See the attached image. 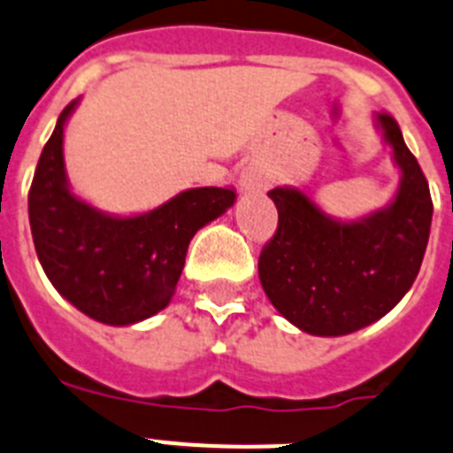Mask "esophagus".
<instances>
[{"label":"esophagus","mask_w":453,"mask_h":453,"mask_svg":"<svg viewBox=\"0 0 453 453\" xmlns=\"http://www.w3.org/2000/svg\"><path fill=\"white\" fill-rule=\"evenodd\" d=\"M243 184H246V187H259V180L255 178V175H246V178H243Z\"/></svg>","instance_id":"esophagus-1"}]
</instances>
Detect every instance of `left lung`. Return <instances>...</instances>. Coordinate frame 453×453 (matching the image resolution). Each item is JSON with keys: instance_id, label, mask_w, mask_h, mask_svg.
<instances>
[{"instance_id": "obj_1", "label": "left lung", "mask_w": 453, "mask_h": 453, "mask_svg": "<svg viewBox=\"0 0 453 453\" xmlns=\"http://www.w3.org/2000/svg\"><path fill=\"white\" fill-rule=\"evenodd\" d=\"M399 164L388 210L356 223L330 221L296 188H271L278 227L257 271L273 308L310 335H346L390 312L415 282L431 232L434 200L392 113H379Z\"/></svg>"}]
</instances>
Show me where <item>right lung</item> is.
Wrapping results in <instances>:
<instances>
[{
	"mask_svg": "<svg viewBox=\"0 0 453 453\" xmlns=\"http://www.w3.org/2000/svg\"><path fill=\"white\" fill-rule=\"evenodd\" d=\"M63 109L29 188V223L50 282L90 319L143 321L171 301L187 249L204 223L234 203L232 188H188L148 214L113 219L70 194L63 171Z\"/></svg>",
	"mask_w": 453,
	"mask_h": 453,
	"instance_id": "right-lung-1",
	"label": "right lung"
}]
</instances>
